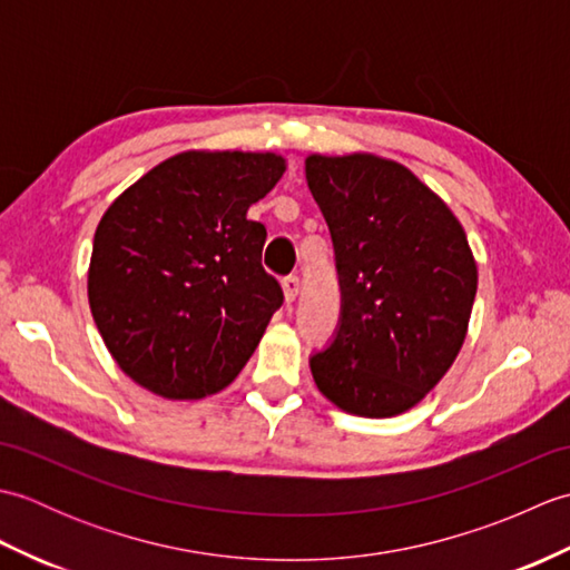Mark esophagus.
I'll use <instances>...</instances> for the list:
<instances>
[{
    "mask_svg": "<svg viewBox=\"0 0 570 570\" xmlns=\"http://www.w3.org/2000/svg\"><path fill=\"white\" fill-rule=\"evenodd\" d=\"M282 288H284V298H286V304H294L296 301V296H298V276H286L284 282H282Z\"/></svg>",
    "mask_w": 570,
    "mask_h": 570,
    "instance_id": "34e87169",
    "label": "esophagus"
}]
</instances>
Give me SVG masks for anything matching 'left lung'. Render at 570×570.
Returning a JSON list of instances; mask_svg holds the SVG:
<instances>
[{
    "label": "left lung",
    "instance_id": "1",
    "mask_svg": "<svg viewBox=\"0 0 570 570\" xmlns=\"http://www.w3.org/2000/svg\"><path fill=\"white\" fill-rule=\"evenodd\" d=\"M306 180L331 227L343 288L341 328L311 357L313 382L345 414H404L465 343L478 292L465 229L386 156L308 154Z\"/></svg>",
    "mask_w": 570,
    "mask_h": 570
}]
</instances>
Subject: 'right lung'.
I'll return each mask as SVG.
<instances>
[{
  "mask_svg": "<svg viewBox=\"0 0 570 570\" xmlns=\"http://www.w3.org/2000/svg\"><path fill=\"white\" fill-rule=\"evenodd\" d=\"M286 171L274 151L190 149L154 166L95 229L88 301L131 382L196 402L247 365L284 294L247 217Z\"/></svg>",
  "mask_w": 570,
  "mask_h": 570,
  "instance_id": "add662e5",
  "label": "right lung"
}]
</instances>
